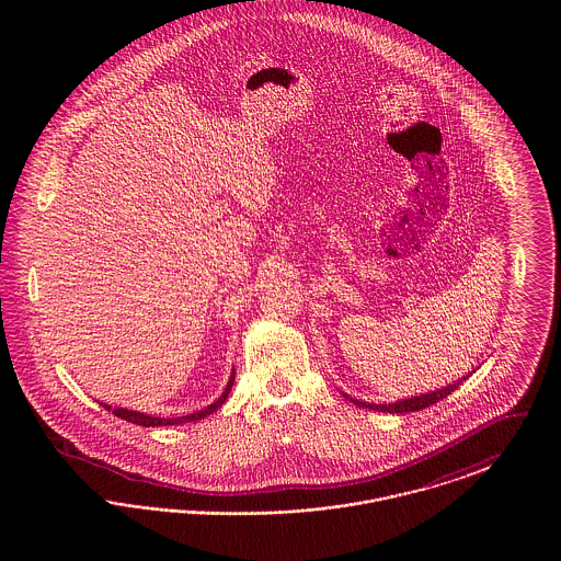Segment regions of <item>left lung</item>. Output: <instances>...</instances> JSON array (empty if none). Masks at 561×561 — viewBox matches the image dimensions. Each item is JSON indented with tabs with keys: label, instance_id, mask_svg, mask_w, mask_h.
I'll use <instances>...</instances> for the list:
<instances>
[{
	"label": "left lung",
	"instance_id": "left-lung-1",
	"mask_svg": "<svg viewBox=\"0 0 561 561\" xmlns=\"http://www.w3.org/2000/svg\"><path fill=\"white\" fill-rule=\"evenodd\" d=\"M467 376H462L460 380H456L454 385H448V387H444V389H439V391H433V393H425V396H416V398H410V400L398 401V403H385V405H376V403H364V401L351 400L348 396V400L353 401L355 405H359V408H370V410H378V412H391V414H401V412H416V410H425L428 405H433V403H437V401L444 400V398H448L450 393H454V389H458L460 387V382L465 380Z\"/></svg>",
	"mask_w": 561,
	"mask_h": 561
}]
</instances>
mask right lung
Segmentation results:
<instances>
[{
    "mask_svg": "<svg viewBox=\"0 0 561 561\" xmlns=\"http://www.w3.org/2000/svg\"><path fill=\"white\" fill-rule=\"evenodd\" d=\"M233 380H236V376H231V380L227 382L225 393H222L218 400L214 401V403H210L208 408H204V410H199V412H193V414H187V416H181V419H158V416H147V414H140V412H134V410H124V408H115V410H113V414H115V416H119V419H124V421H128V423L140 425V427H163V425H181V423L199 421V419H204V416L213 414L214 410H216L218 405H222V403H225L227 396H229V391H231V387H233ZM103 405H105V403H103ZM105 408L111 410L108 405H105Z\"/></svg>",
    "mask_w": 561,
    "mask_h": 561,
    "instance_id": "right-lung-1",
    "label": "right lung"
}]
</instances>
